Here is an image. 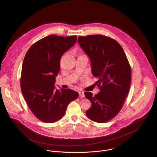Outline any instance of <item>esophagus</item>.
<instances>
[{
  "label": "esophagus",
  "mask_w": 157,
  "mask_h": 157,
  "mask_svg": "<svg viewBox=\"0 0 157 157\" xmlns=\"http://www.w3.org/2000/svg\"><path fill=\"white\" fill-rule=\"evenodd\" d=\"M78 94H79V97H81V98L85 97V94H84V92H83L80 91V92H78Z\"/></svg>",
  "instance_id": "1"
}]
</instances>
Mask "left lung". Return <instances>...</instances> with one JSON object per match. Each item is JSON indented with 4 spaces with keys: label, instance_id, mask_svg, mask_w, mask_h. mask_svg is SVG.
<instances>
[{
    "label": "left lung",
    "instance_id": "8db88e82",
    "mask_svg": "<svg viewBox=\"0 0 157 157\" xmlns=\"http://www.w3.org/2000/svg\"><path fill=\"white\" fill-rule=\"evenodd\" d=\"M78 42L89 56L92 73L100 91L94 96L85 92L91 106L88 117L97 123H105L121 109L129 93L131 67L122 47L116 40L103 35L79 36Z\"/></svg>",
    "mask_w": 157,
    "mask_h": 157
}]
</instances>
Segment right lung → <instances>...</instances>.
<instances>
[{"instance_id":"obj_1","label":"right lung","mask_w":157,"mask_h":157,"mask_svg":"<svg viewBox=\"0 0 157 157\" xmlns=\"http://www.w3.org/2000/svg\"><path fill=\"white\" fill-rule=\"evenodd\" d=\"M76 41V36L50 35L34 43L25 56L21 77L22 92L33 114L44 123L62 118L67 105L78 96L73 90L60 91L54 86L60 59Z\"/></svg>"}]
</instances>
